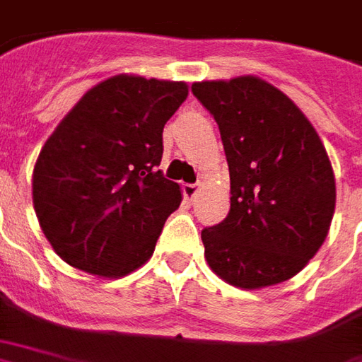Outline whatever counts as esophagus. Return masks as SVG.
I'll return each instance as SVG.
<instances>
[{
	"mask_svg": "<svg viewBox=\"0 0 362 362\" xmlns=\"http://www.w3.org/2000/svg\"><path fill=\"white\" fill-rule=\"evenodd\" d=\"M199 193V183H185L183 185V195H185L187 201H195Z\"/></svg>",
	"mask_w": 362,
	"mask_h": 362,
	"instance_id": "34e87169",
	"label": "esophagus"
}]
</instances>
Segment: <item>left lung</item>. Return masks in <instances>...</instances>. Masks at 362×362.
Wrapping results in <instances>:
<instances>
[{"mask_svg": "<svg viewBox=\"0 0 362 362\" xmlns=\"http://www.w3.org/2000/svg\"><path fill=\"white\" fill-rule=\"evenodd\" d=\"M231 177V209L203 229L205 259L229 285L261 288L295 277L321 249L334 213V175L311 121L255 75L199 81Z\"/></svg>", "mask_w": 362, "mask_h": 362, "instance_id": "left-lung-1", "label": "left lung"}]
</instances>
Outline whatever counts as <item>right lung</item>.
I'll return each instance as SVG.
<instances>
[{"label":"right lung","instance_id":"obj_1","mask_svg":"<svg viewBox=\"0 0 362 362\" xmlns=\"http://www.w3.org/2000/svg\"><path fill=\"white\" fill-rule=\"evenodd\" d=\"M183 81L113 75L62 119L33 169V209L67 265L105 279L149 261L181 187L157 169Z\"/></svg>","mask_w":362,"mask_h":362}]
</instances>
